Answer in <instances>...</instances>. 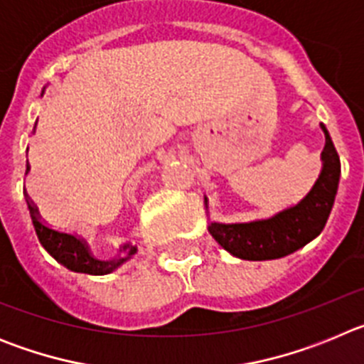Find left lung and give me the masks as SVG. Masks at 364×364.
Masks as SVG:
<instances>
[{"mask_svg": "<svg viewBox=\"0 0 364 364\" xmlns=\"http://www.w3.org/2000/svg\"><path fill=\"white\" fill-rule=\"evenodd\" d=\"M321 129L326 138L321 153L323 171L311 191L297 205L264 220L240 224L211 222L208 226L213 239L231 255L246 260L281 259L306 246L326 226L339 186L341 162L332 138L323 124Z\"/></svg>", "mask_w": 364, "mask_h": 364, "instance_id": "8db88e82", "label": "left lung"}]
</instances>
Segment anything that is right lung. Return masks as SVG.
I'll use <instances>...</instances> for the list:
<instances>
[{
  "mask_svg": "<svg viewBox=\"0 0 364 364\" xmlns=\"http://www.w3.org/2000/svg\"><path fill=\"white\" fill-rule=\"evenodd\" d=\"M28 211H31L32 224L36 230L38 239H40L41 246L54 257V259L69 268L70 272L78 273H89V275H107V273L114 272L120 264H124L125 260L136 253V246L125 244L122 250L125 252V257H117L111 260H100L89 252V246L85 240L80 239L78 235L67 233V231L54 230V228L47 226L41 220L38 208L28 202Z\"/></svg>",
  "mask_w": 364,
  "mask_h": 364,
  "instance_id": "right-lung-1",
  "label": "right lung"
}]
</instances>
